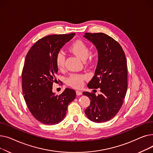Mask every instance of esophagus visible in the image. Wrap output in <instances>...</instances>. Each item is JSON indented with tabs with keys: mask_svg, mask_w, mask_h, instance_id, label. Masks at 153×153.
<instances>
[{
	"mask_svg": "<svg viewBox=\"0 0 153 153\" xmlns=\"http://www.w3.org/2000/svg\"><path fill=\"white\" fill-rule=\"evenodd\" d=\"M82 92L81 91H76V94H77V95H82Z\"/></svg>",
	"mask_w": 153,
	"mask_h": 153,
	"instance_id": "obj_1",
	"label": "esophagus"
}]
</instances>
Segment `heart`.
Returning <instances> with one entry per match:
<instances>
[{
    "label": "heart",
    "instance_id": "obj_1",
    "mask_svg": "<svg viewBox=\"0 0 153 153\" xmlns=\"http://www.w3.org/2000/svg\"><path fill=\"white\" fill-rule=\"evenodd\" d=\"M69 50L81 58L82 59L85 60L87 58L90 53V48L82 40H76L72 43L69 46ZM66 56L62 51H59L56 54L55 63L56 66L59 70H63L65 66ZM87 76L85 74H72L67 79V84L74 88H81Z\"/></svg>",
    "mask_w": 153,
    "mask_h": 153
}]
</instances>
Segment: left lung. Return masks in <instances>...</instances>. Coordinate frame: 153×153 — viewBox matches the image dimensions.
I'll return each instance as SVG.
<instances>
[{
  "label": "left lung",
  "instance_id": "left-lung-1",
  "mask_svg": "<svg viewBox=\"0 0 153 153\" xmlns=\"http://www.w3.org/2000/svg\"><path fill=\"white\" fill-rule=\"evenodd\" d=\"M84 36L95 45L99 53L97 68L87 86L100 88L101 92L97 96L83 92L91 100L85 113L92 122H105L117 114L124 102L128 88L126 56L121 45L105 33H85Z\"/></svg>",
  "mask_w": 153,
  "mask_h": 153
}]
</instances>
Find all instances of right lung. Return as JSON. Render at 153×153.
<instances>
[{"instance_id": "1", "label": "right lung", "mask_w": 153, "mask_h": 153, "mask_svg": "<svg viewBox=\"0 0 153 153\" xmlns=\"http://www.w3.org/2000/svg\"><path fill=\"white\" fill-rule=\"evenodd\" d=\"M75 35H52L37 41L28 51L22 73V92L33 116L45 125H56L63 120L69 103L76 96L74 90L66 88L60 95L52 92L57 81L56 54Z\"/></svg>"}]
</instances>
